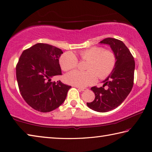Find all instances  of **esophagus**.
Returning <instances> with one entry per match:
<instances>
[{
	"mask_svg": "<svg viewBox=\"0 0 152 152\" xmlns=\"http://www.w3.org/2000/svg\"><path fill=\"white\" fill-rule=\"evenodd\" d=\"M77 88H78V90H80V91H85V90H86V89H85V88H79V87H77Z\"/></svg>",
	"mask_w": 152,
	"mask_h": 152,
	"instance_id": "obj_1",
	"label": "esophagus"
}]
</instances>
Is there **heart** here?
<instances>
[{
    "label": "heart",
    "instance_id": "heart-1",
    "mask_svg": "<svg viewBox=\"0 0 152 152\" xmlns=\"http://www.w3.org/2000/svg\"><path fill=\"white\" fill-rule=\"evenodd\" d=\"M82 60L88 61L86 72L74 70L67 74L64 80L67 84L84 88L96 82L97 76L100 79L105 78L113 70L117 61L115 53L111 50H105L102 47H93L80 53ZM78 58L72 52H66L62 55L59 63L64 71L75 68L78 65Z\"/></svg>",
    "mask_w": 152,
    "mask_h": 152
}]
</instances>
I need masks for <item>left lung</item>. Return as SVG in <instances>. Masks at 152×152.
Here are the masks:
<instances>
[{
  "label": "left lung",
  "instance_id": "1",
  "mask_svg": "<svg viewBox=\"0 0 152 152\" xmlns=\"http://www.w3.org/2000/svg\"><path fill=\"white\" fill-rule=\"evenodd\" d=\"M100 43L111 47L117 58L116 64L111 74L103 80V87H92L95 99L87 103L94 111L105 113L116 109L123 103L131 91L134 84L135 62L124 43L117 39L106 38ZM107 85V89L104 87Z\"/></svg>",
  "mask_w": 152,
  "mask_h": 152
}]
</instances>
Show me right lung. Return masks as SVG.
<instances>
[{
  "label": "right lung",
  "mask_w": 152,
  "mask_h": 152,
  "mask_svg": "<svg viewBox=\"0 0 152 152\" xmlns=\"http://www.w3.org/2000/svg\"><path fill=\"white\" fill-rule=\"evenodd\" d=\"M61 49L46 43H37L23 50L16 65V78L20 94L33 109L47 113L61 105L70 86L51 82L61 75Z\"/></svg>",
  "instance_id": "1"
}]
</instances>
